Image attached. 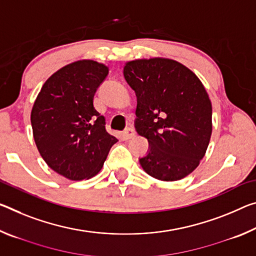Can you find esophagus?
<instances>
[{
  "mask_svg": "<svg viewBox=\"0 0 256 256\" xmlns=\"http://www.w3.org/2000/svg\"><path fill=\"white\" fill-rule=\"evenodd\" d=\"M123 136H124L125 139H131V138H133V136H136L134 128H128L124 131Z\"/></svg>",
  "mask_w": 256,
  "mask_h": 256,
  "instance_id": "34e87169",
  "label": "esophagus"
}]
</instances>
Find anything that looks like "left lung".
Returning <instances> with one entry per match:
<instances>
[{"label":"left lung","instance_id":"left-lung-1","mask_svg":"<svg viewBox=\"0 0 256 256\" xmlns=\"http://www.w3.org/2000/svg\"><path fill=\"white\" fill-rule=\"evenodd\" d=\"M124 77L136 94V132L150 144L141 166L157 180L184 179L200 165L212 134L204 85L184 64L160 56L125 62Z\"/></svg>","mask_w":256,"mask_h":256}]
</instances>
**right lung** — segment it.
Wrapping results in <instances>:
<instances>
[{
    "label": "right lung",
    "instance_id": "obj_1",
    "mask_svg": "<svg viewBox=\"0 0 256 256\" xmlns=\"http://www.w3.org/2000/svg\"><path fill=\"white\" fill-rule=\"evenodd\" d=\"M108 72L106 64L90 59L68 64L46 80L32 108L40 156L68 180L96 176L118 141L106 131L104 117L93 106L94 93Z\"/></svg>",
    "mask_w": 256,
    "mask_h": 256
}]
</instances>
